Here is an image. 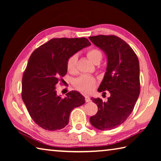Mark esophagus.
Listing matches in <instances>:
<instances>
[{
	"label": "esophagus",
	"instance_id": "34e87169",
	"mask_svg": "<svg viewBox=\"0 0 161 161\" xmlns=\"http://www.w3.org/2000/svg\"><path fill=\"white\" fill-rule=\"evenodd\" d=\"M84 99H85V102H89L91 101L90 97H89V96H85V97H84Z\"/></svg>",
	"mask_w": 161,
	"mask_h": 161
}]
</instances>
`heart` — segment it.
<instances>
[{"label": "heart", "mask_w": 161, "mask_h": 161, "mask_svg": "<svg viewBox=\"0 0 161 161\" xmlns=\"http://www.w3.org/2000/svg\"><path fill=\"white\" fill-rule=\"evenodd\" d=\"M86 55L90 60L97 63L102 59V53L97 48H92L86 51ZM77 56L76 54L71 55L67 60V69L71 74H75L77 72ZM96 79L89 75H81L74 81V86L77 90L81 93L88 94L93 90L96 86Z\"/></svg>", "instance_id": "1"}]
</instances>
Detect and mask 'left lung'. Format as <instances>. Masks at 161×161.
I'll return each instance as SVG.
<instances>
[{
  "mask_svg": "<svg viewBox=\"0 0 161 161\" xmlns=\"http://www.w3.org/2000/svg\"><path fill=\"white\" fill-rule=\"evenodd\" d=\"M89 38L104 51L108 59L107 72L98 92L108 91L111 94L107 102L100 98H91L98 111L89 121L98 129L111 130L126 121L139 96V62L130 45L116 35H99Z\"/></svg>",
  "mask_w": 161,
  "mask_h": 161,
  "instance_id": "1",
  "label": "left lung"
}]
</instances>
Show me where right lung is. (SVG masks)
Wrapping results in <instances>:
<instances>
[{
	"instance_id": "add662e5",
	"label": "right lung",
	"mask_w": 161,
	"mask_h": 161,
	"mask_svg": "<svg viewBox=\"0 0 161 161\" xmlns=\"http://www.w3.org/2000/svg\"><path fill=\"white\" fill-rule=\"evenodd\" d=\"M90 45L85 37L53 38L30 57L22 79V99L32 119L42 129H63L73 108L85 102L76 91L68 92L64 98L58 96L56 85L63 83L67 59Z\"/></svg>"
}]
</instances>
